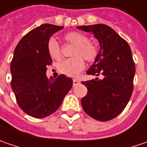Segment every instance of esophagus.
<instances>
[{"label": "esophagus", "instance_id": "1", "mask_svg": "<svg viewBox=\"0 0 147 147\" xmlns=\"http://www.w3.org/2000/svg\"><path fill=\"white\" fill-rule=\"evenodd\" d=\"M80 84V81L78 80H73V86H76L77 85H79Z\"/></svg>", "mask_w": 147, "mask_h": 147}]
</instances>
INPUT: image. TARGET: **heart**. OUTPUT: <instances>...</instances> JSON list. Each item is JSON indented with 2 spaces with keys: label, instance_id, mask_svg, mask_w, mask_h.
<instances>
[{
  "label": "heart",
  "instance_id": "b5f03b06",
  "mask_svg": "<svg viewBox=\"0 0 147 147\" xmlns=\"http://www.w3.org/2000/svg\"><path fill=\"white\" fill-rule=\"evenodd\" d=\"M64 38L67 42L76 45L73 52V56L76 57L61 61L59 65V71L67 76L76 77L84 70L86 66L82 57L86 61L92 62L97 58L98 48L94 43L89 41L87 36L79 32H70ZM47 48L48 54L53 59H61V48L54 38H51L48 40Z\"/></svg>",
  "mask_w": 147,
  "mask_h": 147
}]
</instances>
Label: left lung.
I'll use <instances>...</instances> for the list:
<instances>
[{"label": "left lung", "instance_id": "1", "mask_svg": "<svg viewBox=\"0 0 147 147\" xmlns=\"http://www.w3.org/2000/svg\"><path fill=\"white\" fill-rule=\"evenodd\" d=\"M91 32L99 40L100 50L86 74L98 76L81 83L88 92L81 99L86 113L96 120L105 122L116 118L127 106L133 90L135 63L128 43L109 26L97 24L78 26Z\"/></svg>", "mask_w": 147, "mask_h": 147}]
</instances>
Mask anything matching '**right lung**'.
<instances>
[{"label": "right lung", "instance_id": "right-lung-1", "mask_svg": "<svg viewBox=\"0 0 147 147\" xmlns=\"http://www.w3.org/2000/svg\"><path fill=\"white\" fill-rule=\"evenodd\" d=\"M63 28L42 24L24 36L15 49L10 63L11 88L18 105L31 117L42 118L53 113L72 87V79L65 75L55 80L46 75L47 67L53 62L48 42Z\"/></svg>", "mask_w": 147, "mask_h": 147}]
</instances>
